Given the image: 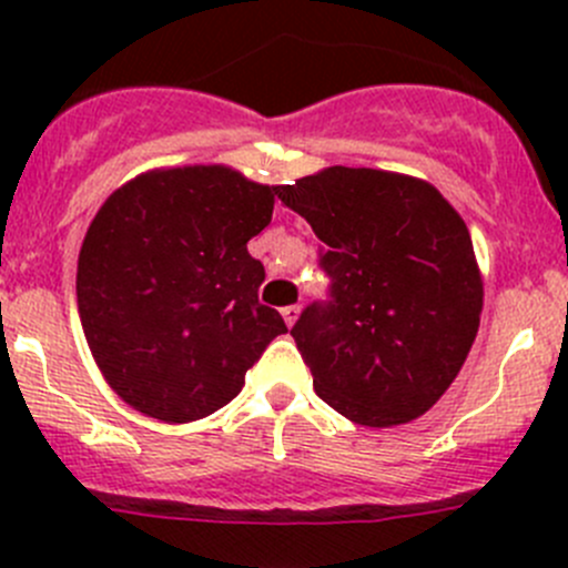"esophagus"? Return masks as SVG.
<instances>
[{
	"mask_svg": "<svg viewBox=\"0 0 568 568\" xmlns=\"http://www.w3.org/2000/svg\"><path fill=\"white\" fill-rule=\"evenodd\" d=\"M300 313H302V307H300V305H288V307H283V318H285V324L294 326V324H296V318H300Z\"/></svg>",
	"mask_w": 568,
	"mask_h": 568,
	"instance_id": "esophagus-1",
	"label": "esophagus"
}]
</instances>
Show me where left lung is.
Here are the masks:
<instances>
[{"instance_id":"8db88e82","label":"left lung","mask_w":568,"mask_h":568,"mask_svg":"<svg viewBox=\"0 0 568 568\" xmlns=\"http://www.w3.org/2000/svg\"><path fill=\"white\" fill-rule=\"evenodd\" d=\"M274 194L311 222L329 302L294 324L318 398L371 428L432 409L462 371L484 283L459 211L412 175L326 168Z\"/></svg>"}]
</instances>
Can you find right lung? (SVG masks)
I'll use <instances>...</instances> for the list:
<instances>
[{
  "label": "right lung",
  "instance_id": "right-lung-1",
  "mask_svg": "<svg viewBox=\"0 0 568 568\" xmlns=\"http://www.w3.org/2000/svg\"><path fill=\"white\" fill-rule=\"evenodd\" d=\"M272 211V186L222 164L151 170L109 194L79 252L77 302L95 365L125 404L200 420L288 332L257 302L266 272L247 252Z\"/></svg>",
  "mask_w": 568,
  "mask_h": 568
}]
</instances>
